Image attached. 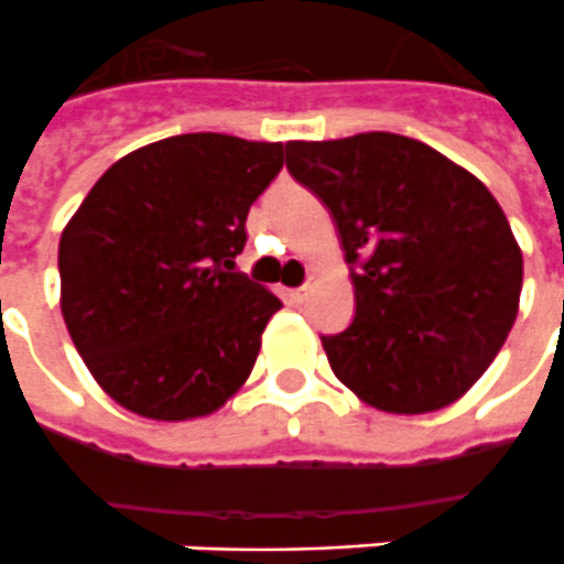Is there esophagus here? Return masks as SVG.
<instances>
[{
    "instance_id": "esophagus-1",
    "label": "esophagus",
    "mask_w": 564,
    "mask_h": 564,
    "mask_svg": "<svg viewBox=\"0 0 564 564\" xmlns=\"http://www.w3.org/2000/svg\"><path fill=\"white\" fill-rule=\"evenodd\" d=\"M314 286H316L314 281H307V283H304V286H299V290H293V299H295V302H307V299H311V293H314Z\"/></svg>"
}]
</instances>
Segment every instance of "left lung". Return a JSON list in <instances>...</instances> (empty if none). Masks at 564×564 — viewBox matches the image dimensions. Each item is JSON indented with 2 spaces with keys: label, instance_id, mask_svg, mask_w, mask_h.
<instances>
[{
  "label": "left lung",
  "instance_id": "1",
  "mask_svg": "<svg viewBox=\"0 0 564 564\" xmlns=\"http://www.w3.org/2000/svg\"><path fill=\"white\" fill-rule=\"evenodd\" d=\"M286 166L332 208L356 319L323 349L367 406H452L490 367L520 311L523 253L502 206L421 140L370 131L286 143Z\"/></svg>",
  "mask_w": 564,
  "mask_h": 564
}]
</instances>
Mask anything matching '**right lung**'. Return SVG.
I'll use <instances>...</instances> for the list:
<instances>
[{
    "mask_svg": "<svg viewBox=\"0 0 564 564\" xmlns=\"http://www.w3.org/2000/svg\"><path fill=\"white\" fill-rule=\"evenodd\" d=\"M283 143L178 133L119 158L59 239V304L95 382L152 421L218 412L281 299L236 271Z\"/></svg>",
    "mask_w": 564,
    "mask_h": 564,
    "instance_id": "right-lung-1",
    "label": "right lung"
}]
</instances>
